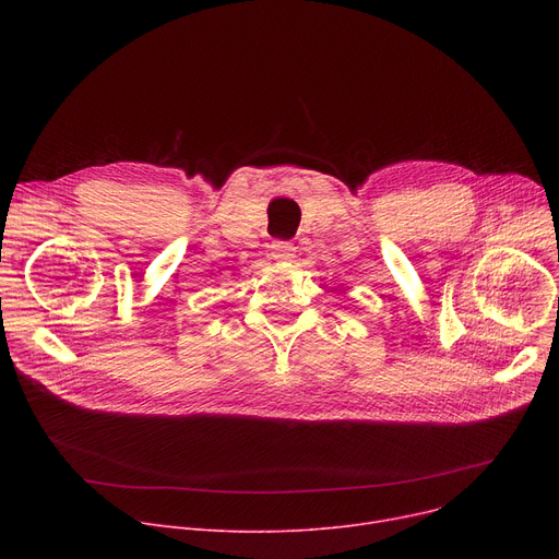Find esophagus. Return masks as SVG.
Here are the masks:
<instances>
[{"label": "esophagus", "instance_id": "34e87169", "mask_svg": "<svg viewBox=\"0 0 559 559\" xmlns=\"http://www.w3.org/2000/svg\"><path fill=\"white\" fill-rule=\"evenodd\" d=\"M295 251L297 249H295V245H292V242H274L270 255L274 260H278V262H289L292 258H295Z\"/></svg>", "mask_w": 559, "mask_h": 559}]
</instances>
